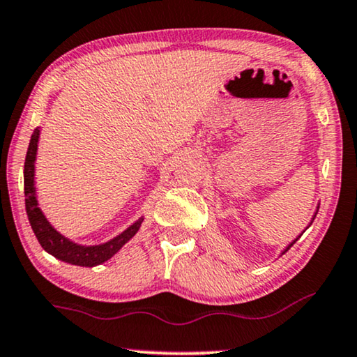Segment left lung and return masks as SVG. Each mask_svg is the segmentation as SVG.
I'll return each instance as SVG.
<instances>
[{
  "mask_svg": "<svg viewBox=\"0 0 357 357\" xmlns=\"http://www.w3.org/2000/svg\"><path fill=\"white\" fill-rule=\"evenodd\" d=\"M293 244H294V243H293ZM293 244H289V245H288V249H289V248H291V245H293ZM288 249H286V250H288Z\"/></svg>",
  "mask_w": 357,
  "mask_h": 357,
  "instance_id": "1",
  "label": "left lung"
}]
</instances>
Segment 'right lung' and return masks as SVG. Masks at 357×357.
<instances>
[{
  "instance_id": "add662e5",
  "label": "right lung",
  "mask_w": 357,
  "mask_h": 357,
  "mask_svg": "<svg viewBox=\"0 0 357 357\" xmlns=\"http://www.w3.org/2000/svg\"><path fill=\"white\" fill-rule=\"evenodd\" d=\"M37 142L38 129H35L27 149L26 165H24V194H26V212L30 227H32L35 236H37L40 245L56 259L74 265H80V267H93V265H98L105 262V260H108L109 257H113L137 233L140 223H142V218L139 222H135L132 227H129L126 231H123L114 239L100 245L84 248V245H77L71 243V241H68L66 238H63L61 234L50 227L47 218L43 217V213L37 207V200H35L33 195V162L35 155H37Z\"/></svg>"
}]
</instances>
